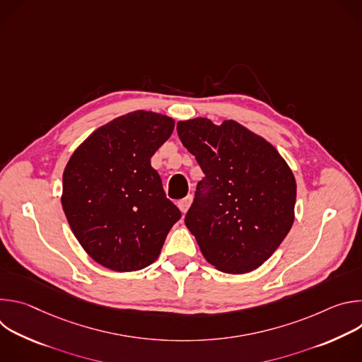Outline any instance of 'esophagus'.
Segmentation results:
<instances>
[{"label": "esophagus", "instance_id": "1", "mask_svg": "<svg viewBox=\"0 0 362 362\" xmlns=\"http://www.w3.org/2000/svg\"><path fill=\"white\" fill-rule=\"evenodd\" d=\"M192 202H193V196L192 194H187L186 197H183L182 200L177 202V206H179V209H180L182 214H186L189 211Z\"/></svg>", "mask_w": 362, "mask_h": 362}]
</instances>
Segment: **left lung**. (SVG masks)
<instances>
[{
    "mask_svg": "<svg viewBox=\"0 0 362 362\" xmlns=\"http://www.w3.org/2000/svg\"><path fill=\"white\" fill-rule=\"evenodd\" d=\"M177 134L204 173L185 218L204 259L233 275L259 268L295 219L291 168L272 143L235 120H180Z\"/></svg>",
    "mask_w": 362,
    "mask_h": 362,
    "instance_id": "8db88e82",
    "label": "left lung"
}]
</instances>
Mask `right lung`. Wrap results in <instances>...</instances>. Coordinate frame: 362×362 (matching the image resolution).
Wrapping results in <instances>:
<instances>
[{
    "label": "right lung",
    "instance_id": "1",
    "mask_svg": "<svg viewBox=\"0 0 362 362\" xmlns=\"http://www.w3.org/2000/svg\"><path fill=\"white\" fill-rule=\"evenodd\" d=\"M173 129L166 115L136 110L95 129L67 162L63 211L78 243L101 267L133 272L151 265L180 219L150 163Z\"/></svg>",
    "mask_w": 362,
    "mask_h": 362
}]
</instances>
